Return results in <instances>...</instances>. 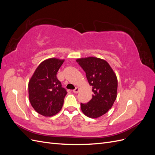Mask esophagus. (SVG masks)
Wrapping results in <instances>:
<instances>
[{
  "mask_svg": "<svg viewBox=\"0 0 155 155\" xmlns=\"http://www.w3.org/2000/svg\"><path fill=\"white\" fill-rule=\"evenodd\" d=\"M79 91V88L78 87H76V88L74 89V90H73V92L75 93V94H77L78 93V92Z\"/></svg>",
  "mask_w": 155,
  "mask_h": 155,
  "instance_id": "obj_1",
  "label": "esophagus"
}]
</instances>
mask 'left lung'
Returning a JSON list of instances; mask_svg holds the SVG:
<instances>
[{
  "label": "left lung",
  "instance_id": "obj_1",
  "mask_svg": "<svg viewBox=\"0 0 155 155\" xmlns=\"http://www.w3.org/2000/svg\"><path fill=\"white\" fill-rule=\"evenodd\" d=\"M76 61L85 72L94 92L90 101L81 104V109L89 118H97L105 114L113 105L117 97V77L105 60L88 57L78 59Z\"/></svg>",
  "mask_w": 155,
  "mask_h": 155
}]
</instances>
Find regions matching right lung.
<instances>
[{
    "label": "right lung",
    "instance_id": "1",
    "mask_svg": "<svg viewBox=\"0 0 155 155\" xmlns=\"http://www.w3.org/2000/svg\"><path fill=\"white\" fill-rule=\"evenodd\" d=\"M64 59L50 58L42 62L28 83L29 100L39 114L52 116L61 110L67 94L57 78V73Z\"/></svg>",
    "mask_w": 155,
    "mask_h": 155
}]
</instances>
